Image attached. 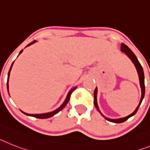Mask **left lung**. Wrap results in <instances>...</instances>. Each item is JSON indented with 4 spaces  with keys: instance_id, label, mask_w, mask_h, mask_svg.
<instances>
[{
    "instance_id": "obj_1",
    "label": "left lung",
    "mask_w": 150,
    "mask_h": 150,
    "mask_svg": "<svg viewBox=\"0 0 150 150\" xmlns=\"http://www.w3.org/2000/svg\"><path fill=\"white\" fill-rule=\"evenodd\" d=\"M120 50H121V51L123 52H125V54L127 55V56H128V57L131 59V61L133 62V63L134 64V65H135L136 69H137V72H138V75H139V84H140V88H141V92H142V95H141V98H140V101H139V105L137 106V108H136V110H134V111L131 114H129V115H128L127 117H123V118H119V119H109V118L106 117H104V115H103L102 114H101V112L100 111V110H99L98 108V102H97V92H98V89H97V88H95V90H94V106H95V108H97V110H98L99 113H100L101 115L104 117L105 119H106L107 120H108V121H110V122H113V123H116V124H120V123H123V122L126 121L127 120H128L129 117H131L132 116H133L134 114H136L137 112V110H138V109H139V105L141 104L142 103V100H143V98H144V95H145V84H144V73H143V67H142V65H140V63H139V62L138 61V59H137V56H135V54L133 53V52L131 51V50L129 49V47H128L127 45H125V44L122 43L121 44V48H120Z\"/></svg>"
}]
</instances>
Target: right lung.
<instances>
[{
    "label": "right lung",
    "instance_id": "obj_1",
    "mask_svg": "<svg viewBox=\"0 0 150 150\" xmlns=\"http://www.w3.org/2000/svg\"><path fill=\"white\" fill-rule=\"evenodd\" d=\"M34 42H36V40H34V41H33V42H31L30 43H29L28 45L26 46H30V45H32V44H33ZM23 52V50H21V52H20V53H19V55L21 53ZM13 62L12 63V65H11V69H10V70H9V72H8V75H7V91H8V87H9V85H8V79H9V77H10V72H11V69H12V65H13ZM76 88L77 87H74L73 88H71V90L69 91V92L68 93V95L67 97H66V98H65V101L63 102V104H62L61 106L59 107V108H57L56 110H53V111H52V112H50V113H45V114H26V113H25V112L22 111L23 113L24 114H26V115L27 116H31V117H34L36 118H39V119H46V118H50L51 117H52V116H54L55 114H56L57 113H59V112L60 111V110H62V109H63L65 107V105L68 104V102H69V99H70V97H71V93L73 92V91H75V89H76Z\"/></svg>",
    "mask_w": 150,
    "mask_h": 150
}]
</instances>
